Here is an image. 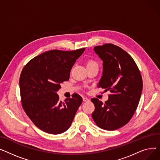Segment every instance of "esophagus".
Here are the masks:
<instances>
[{
  "label": "esophagus",
  "instance_id": "34e87169",
  "mask_svg": "<svg viewBox=\"0 0 160 160\" xmlns=\"http://www.w3.org/2000/svg\"><path fill=\"white\" fill-rule=\"evenodd\" d=\"M82 101L84 102H87V101H89V99L87 98H82Z\"/></svg>",
  "mask_w": 160,
  "mask_h": 160
}]
</instances>
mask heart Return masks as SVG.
I'll return each mask as SVG.
<instances>
[{"mask_svg":"<svg viewBox=\"0 0 160 160\" xmlns=\"http://www.w3.org/2000/svg\"><path fill=\"white\" fill-rule=\"evenodd\" d=\"M93 65H98V63L92 59H88L87 61V67H90V66H93Z\"/></svg>","mask_w":160,"mask_h":160,"instance_id":"obj_1","label":"heart"}]
</instances>
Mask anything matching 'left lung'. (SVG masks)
I'll return each mask as SVG.
<instances>
[{"label": "left lung", "instance_id": "1", "mask_svg": "<svg viewBox=\"0 0 160 160\" xmlns=\"http://www.w3.org/2000/svg\"><path fill=\"white\" fill-rule=\"evenodd\" d=\"M93 50L103 61L98 87L111 93L105 102L91 99L95 106L92 117L99 127L114 130L127 124L133 116L143 89L142 77L132 58L120 47L109 43Z\"/></svg>", "mask_w": 160, "mask_h": 160}]
</instances>
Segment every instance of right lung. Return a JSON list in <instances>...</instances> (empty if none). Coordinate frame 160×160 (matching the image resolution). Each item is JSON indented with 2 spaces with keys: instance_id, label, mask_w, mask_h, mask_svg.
<instances>
[{
  "instance_id": "right-lung-1",
  "label": "right lung",
  "mask_w": 160,
  "mask_h": 160,
  "mask_svg": "<svg viewBox=\"0 0 160 160\" xmlns=\"http://www.w3.org/2000/svg\"><path fill=\"white\" fill-rule=\"evenodd\" d=\"M85 48L73 51L50 50L28 62L19 79L22 107L31 121L41 130L61 134L70 127L82 98L73 93L64 102L57 92L69 80L70 70Z\"/></svg>"
}]
</instances>
